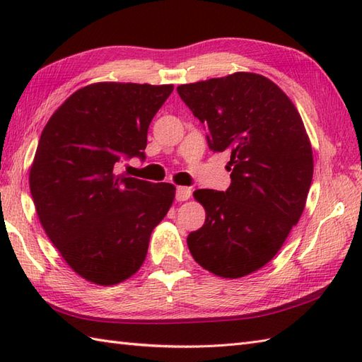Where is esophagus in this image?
<instances>
[{
    "label": "esophagus",
    "mask_w": 362,
    "mask_h": 362,
    "mask_svg": "<svg viewBox=\"0 0 362 362\" xmlns=\"http://www.w3.org/2000/svg\"><path fill=\"white\" fill-rule=\"evenodd\" d=\"M191 197V189L188 187H179L175 189V199L179 202H183V201H188V199Z\"/></svg>",
    "instance_id": "obj_1"
}]
</instances>
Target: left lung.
I'll return each instance as SVG.
<instances>
[{"mask_svg":"<svg viewBox=\"0 0 362 362\" xmlns=\"http://www.w3.org/2000/svg\"><path fill=\"white\" fill-rule=\"evenodd\" d=\"M206 129L213 152L228 151L227 191L196 189L204 226L187 238L206 271L240 279L280 250L302 216L313 180V149L291 99L264 76L227 78L177 87Z\"/></svg>","mask_w":362,"mask_h":362,"instance_id":"1","label":"left lung"}]
</instances>
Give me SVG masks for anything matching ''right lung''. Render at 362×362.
<instances>
[{
	"label": "right lung",
	"instance_id": "right-lung-1",
	"mask_svg": "<svg viewBox=\"0 0 362 362\" xmlns=\"http://www.w3.org/2000/svg\"><path fill=\"white\" fill-rule=\"evenodd\" d=\"M173 90L91 83L68 98L43 129L30 194L46 235L88 281L110 286L134 275L174 201L171 183L118 173L122 161L146 158L149 124Z\"/></svg>",
	"mask_w": 362,
	"mask_h": 362
}]
</instances>
